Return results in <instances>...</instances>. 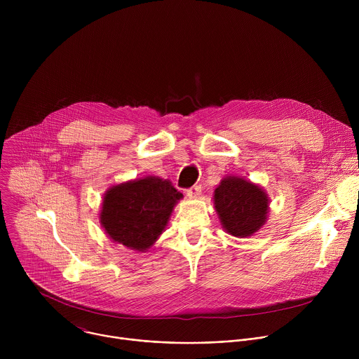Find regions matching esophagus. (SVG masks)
<instances>
[{
    "instance_id": "esophagus-1",
    "label": "esophagus",
    "mask_w": 359,
    "mask_h": 359,
    "mask_svg": "<svg viewBox=\"0 0 359 359\" xmlns=\"http://www.w3.org/2000/svg\"><path fill=\"white\" fill-rule=\"evenodd\" d=\"M200 193H201V187H200V186H197V184H194V186H191L190 189H187V190H186V194H187L190 198L198 197V196H200Z\"/></svg>"
}]
</instances>
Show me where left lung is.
Here are the masks:
<instances>
[{
    "instance_id": "left-lung-1",
    "label": "left lung",
    "mask_w": 359,
    "mask_h": 359,
    "mask_svg": "<svg viewBox=\"0 0 359 359\" xmlns=\"http://www.w3.org/2000/svg\"><path fill=\"white\" fill-rule=\"evenodd\" d=\"M215 208L223 229L243 238L264 226L269 197L260 186L238 176H227L215 190Z\"/></svg>"
}]
</instances>
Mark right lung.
Segmentation results:
<instances>
[{
  "mask_svg": "<svg viewBox=\"0 0 359 359\" xmlns=\"http://www.w3.org/2000/svg\"><path fill=\"white\" fill-rule=\"evenodd\" d=\"M182 197L169 180L156 176L112 186L102 201L100 224L115 243L146 251L163 233Z\"/></svg>",
  "mask_w": 359,
  "mask_h": 359,
  "instance_id": "right-lung-1",
  "label": "right lung"
}]
</instances>
